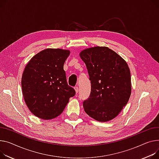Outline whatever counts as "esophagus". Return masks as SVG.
<instances>
[{
  "label": "esophagus",
  "mask_w": 159,
  "mask_h": 159,
  "mask_svg": "<svg viewBox=\"0 0 159 159\" xmlns=\"http://www.w3.org/2000/svg\"><path fill=\"white\" fill-rule=\"evenodd\" d=\"M74 89H75L76 93H78V92H79V88L77 86H76V87L74 88Z\"/></svg>",
  "instance_id": "esophagus-1"
}]
</instances>
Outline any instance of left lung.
Masks as SVG:
<instances>
[{
	"instance_id": "1",
	"label": "left lung",
	"mask_w": 159,
	"mask_h": 159,
	"mask_svg": "<svg viewBox=\"0 0 159 159\" xmlns=\"http://www.w3.org/2000/svg\"><path fill=\"white\" fill-rule=\"evenodd\" d=\"M91 84L89 97L83 102L84 111L98 121L116 118L128 103L131 94L129 66L118 54L106 47L82 50Z\"/></svg>"
}]
</instances>
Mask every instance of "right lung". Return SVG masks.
Returning <instances> with one entry per match:
<instances>
[{
    "instance_id": "right-lung-1",
    "label": "right lung",
    "mask_w": 159,
    "mask_h": 159,
    "mask_svg": "<svg viewBox=\"0 0 159 159\" xmlns=\"http://www.w3.org/2000/svg\"><path fill=\"white\" fill-rule=\"evenodd\" d=\"M70 50L47 48L26 65L22 77L25 102L30 111L43 120L56 118L64 111L75 91L68 86L63 69Z\"/></svg>"
}]
</instances>
